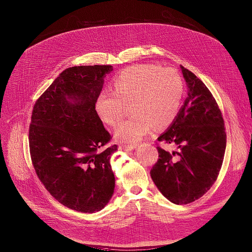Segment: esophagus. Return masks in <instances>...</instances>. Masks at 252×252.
Returning <instances> with one entry per match:
<instances>
[{
	"instance_id": "1",
	"label": "esophagus",
	"mask_w": 252,
	"mask_h": 252,
	"mask_svg": "<svg viewBox=\"0 0 252 252\" xmlns=\"http://www.w3.org/2000/svg\"><path fill=\"white\" fill-rule=\"evenodd\" d=\"M134 148H136V145H126V144L121 145V149L126 152L131 151Z\"/></svg>"
}]
</instances>
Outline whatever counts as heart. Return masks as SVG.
<instances>
[{"instance_id":"b5f03b06","label":"heart","mask_w":252,"mask_h":252,"mask_svg":"<svg viewBox=\"0 0 252 252\" xmlns=\"http://www.w3.org/2000/svg\"><path fill=\"white\" fill-rule=\"evenodd\" d=\"M113 92H102L94 109L101 121L117 126L124 119L126 106L132 104L133 116L115 131V137L134 143L158 129L168 127L178 115L184 94V82L173 68L155 64H137L119 73Z\"/></svg>"}]
</instances>
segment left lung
Wrapping results in <instances>:
<instances>
[{
  "mask_svg": "<svg viewBox=\"0 0 252 252\" xmlns=\"http://www.w3.org/2000/svg\"><path fill=\"white\" fill-rule=\"evenodd\" d=\"M188 95L174 122L158 141L175 144L172 153L157 147L158 159L150 174L159 192L175 204L202 197L214 184L226 149L221 111L211 93L191 71L180 66Z\"/></svg>",
  "mask_w": 252,
  "mask_h": 252,
  "instance_id": "obj_1",
  "label": "left lung"
}]
</instances>
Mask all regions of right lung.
<instances>
[{
  "label": "right lung",
  "instance_id": "right-lung-1",
  "mask_svg": "<svg viewBox=\"0 0 252 252\" xmlns=\"http://www.w3.org/2000/svg\"><path fill=\"white\" fill-rule=\"evenodd\" d=\"M111 65L65 69L36 101L29 147L36 173L51 196L85 213L99 211L115 189L111 155L118 146L94 109Z\"/></svg>",
  "mask_w": 252,
  "mask_h": 252
}]
</instances>
